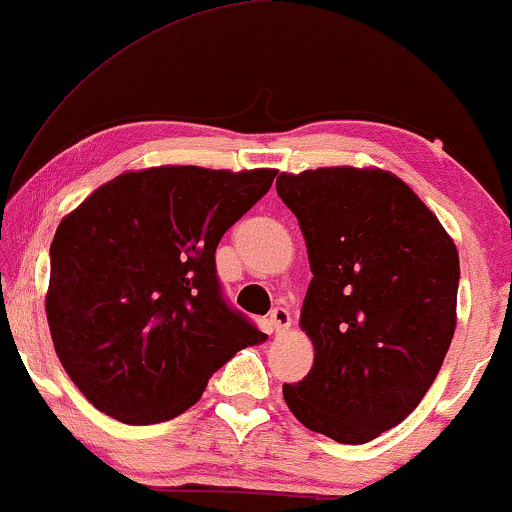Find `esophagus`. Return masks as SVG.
Returning <instances> with one entry per match:
<instances>
[{"mask_svg": "<svg viewBox=\"0 0 512 512\" xmlns=\"http://www.w3.org/2000/svg\"><path fill=\"white\" fill-rule=\"evenodd\" d=\"M270 326H272V331H275L277 335H282V333H286L291 328V314H289V310H284V307H275V310H272V314H270Z\"/></svg>", "mask_w": 512, "mask_h": 512, "instance_id": "1", "label": "esophagus"}]
</instances>
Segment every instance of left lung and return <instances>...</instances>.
Segmentation results:
<instances>
[{
    "instance_id": "left-lung-1",
    "label": "left lung",
    "mask_w": 512,
    "mask_h": 512,
    "mask_svg": "<svg viewBox=\"0 0 512 512\" xmlns=\"http://www.w3.org/2000/svg\"><path fill=\"white\" fill-rule=\"evenodd\" d=\"M312 282L300 328L314 347L284 401L310 431L361 445L401 424L436 380L457 328L459 251L417 193L380 167L282 172Z\"/></svg>"
}]
</instances>
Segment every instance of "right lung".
<instances>
[{
  "label": "right lung",
  "mask_w": 512,
  "mask_h": 512,
  "mask_svg": "<svg viewBox=\"0 0 512 512\" xmlns=\"http://www.w3.org/2000/svg\"><path fill=\"white\" fill-rule=\"evenodd\" d=\"M277 170L160 165L102 184L60 221L46 317L55 354L104 415L158 424L268 335L221 298L216 247Z\"/></svg>",
  "instance_id": "obj_1"
}]
</instances>
